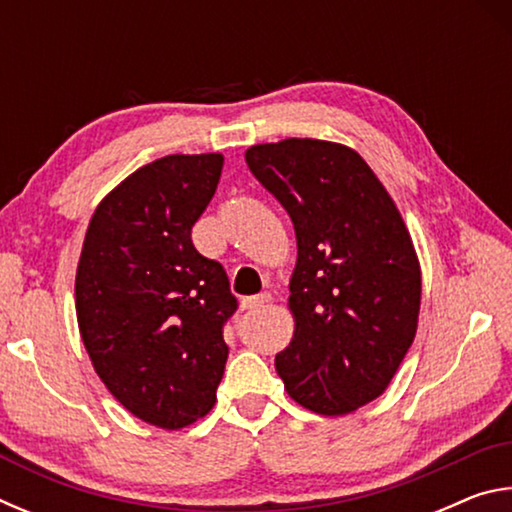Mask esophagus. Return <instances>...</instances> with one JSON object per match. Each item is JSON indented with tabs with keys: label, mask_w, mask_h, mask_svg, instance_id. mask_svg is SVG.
Masks as SVG:
<instances>
[{
	"label": "esophagus",
	"mask_w": 512,
	"mask_h": 512,
	"mask_svg": "<svg viewBox=\"0 0 512 512\" xmlns=\"http://www.w3.org/2000/svg\"><path fill=\"white\" fill-rule=\"evenodd\" d=\"M268 300H271V296H268V293H259V296L244 298V302H241V307H244V309H262Z\"/></svg>",
	"instance_id": "34e87169"
}]
</instances>
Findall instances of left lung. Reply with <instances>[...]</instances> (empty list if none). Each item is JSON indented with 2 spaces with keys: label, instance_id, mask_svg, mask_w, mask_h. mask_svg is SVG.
Instances as JSON below:
<instances>
[{
  "label": "left lung",
  "instance_id": "left-lung-1",
  "mask_svg": "<svg viewBox=\"0 0 512 512\" xmlns=\"http://www.w3.org/2000/svg\"><path fill=\"white\" fill-rule=\"evenodd\" d=\"M246 164L298 241L296 332L275 357L277 375L309 411H357L386 391L418 329L422 277L409 230L350 146L291 137L250 146Z\"/></svg>",
  "mask_w": 512,
  "mask_h": 512
}]
</instances>
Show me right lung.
<instances>
[{
    "label": "right lung",
    "mask_w": 512,
    "mask_h": 512,
    "mask_svg": "<svg viewBox=\"0 0 512 512\" xmlns=\"http://www.w3.org/2000/svg\"><path fill=\"white\" fill-rule=\"evenodd\" d=\"M221 153L167 155L103 198L76 268V318L108 391L135 418L183 429L210 413L237 298L192 244L219 185Z\"/></svg>",
    "instance_id": "add662e5"
}]
</instances>
